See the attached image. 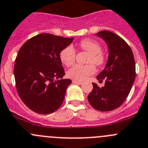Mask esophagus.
<instances>
[{
  "label": "esophagus",
  "mask_w": 148,
  "mask_h": 148,
  "mask_svg": "<svg viewBox=\"0 0 148 148\" xmlns=\"http://www.w3.org/2000/svg\"><path fill=\"white\" fill-rule=\"evenodd\" d=\"M73 83H77V84H79V85H82L83 82H81V81H78V80H73L72 81Z\"/></svg>",
  "instance_id": "obj_1"
}]
</instances>
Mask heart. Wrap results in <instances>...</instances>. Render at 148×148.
Returning a JSON list of instances; mask_svg holds the SVG:
<instances>
[{
  "mask_svg": "<svg viewBox=\"0 0 148 148\" xmlns=\"http://www.w3.org/2000/svg\"><path fill=\"white\" fill-rule=\"evenodd\" d=\"M79 46L85 51L89 52L88 65H74L68 71L69 78L75 80H84L88 77L94 74L97 66H103L106 62V56L101 51L102 47L99 42L92 39L82 40L79 42ZM60 60L66 66L73 64L76 59V51L72 46H68L61 51Z\"/></svg>",
  "mask_w": 148,
  "mask_h": 148,
  "instance_id": "1",
  "label": "heart"
}]
</instances>
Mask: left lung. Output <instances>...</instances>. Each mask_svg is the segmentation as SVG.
Returning a JSON list of instances; mask_svg holds the SVG:
<instances>
[{
  "label": "left lung",
  "instance_id": "8db88e82",
  "mask_svg": "<svg viewBox=\"0 0 148 148\" xmlns=\"http://www.w3.org/2000/svg\"><path fill=\"white\" fill-rule=\"evenodd\" d=\"M106 41L109 56L106 69L97 76L105 86L93 83L92 91L88 96L89 103L100 111L118 108L127 99L136 77V65L133 51L121 37L110 31L97 33Z\"/></svg>",
  "mask_w": 148,
  "mask_h": 148
}]
</instances>
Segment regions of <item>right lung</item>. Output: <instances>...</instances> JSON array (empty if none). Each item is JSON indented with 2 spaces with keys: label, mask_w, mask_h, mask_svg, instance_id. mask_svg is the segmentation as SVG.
Wrapping results in <instances>:
<instances>
[{
  "label": "right lung",
  "mask_w": 148,
  "mask_h": 148,
  "mask_svg": "<svg viewBox=\"0 0 148 148\" xmlns=\"http://www.w3.org/2000/svg\"><path fill=\"white\" fill-rule=\"evenodd\" d=\"M72 40L73 38L42 33L20 49L14 66L16 89L23 103L34 112L51 114L64 100L71 80L60 79L65 71L60 54Z\"/></svg>",
  "instance_id": "1"
}]
</instances>
